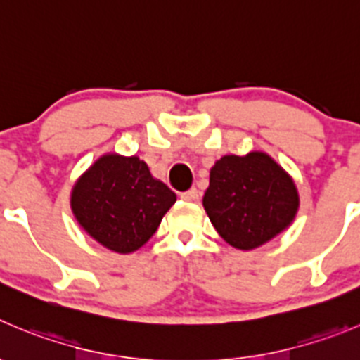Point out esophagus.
<instances>
[{
  "label": "esophagus",
  "instance_id": "1",
  "mask_svg": "<svg viewBox=\"0 0 360 360\" xmlns=\"http://www.w3.org/2000/svg\"><path fill=\"white\" fill-rule=\"evenodd\" d=\"M181 199L186 200V202H197L199 200V190L197 188H190V190L181 193Z\"/></svg>",
  "mask_w": 360,
  "mask_h": 360
}]
</instances>
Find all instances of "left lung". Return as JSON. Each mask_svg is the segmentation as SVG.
Returning a JSON list of instances; mask_svg holds the SVG:
<instances>
[{
	"label": "left lung",
	"instance_id": "1",
	"mask_svg": "<svg viewBox=\"0 0 360 360\" xmlns=\"http://www.w3.org/2000/svg\"><path fill=\"white\" fill-rule=\"evenodd\" d=\"M204 210L224 240L250 250L286 229L298 210L295 183L263 153L224 156L210 174Z\"/></svg>",
	"mask_w": 360,
	"mask_h": 360
}]
</instances>
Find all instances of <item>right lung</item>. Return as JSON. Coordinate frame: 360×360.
<instances>
[{"mask_svg":"<svg viewBox=\"0 0 360 360\" xmlns=\"http://www.w3.org/2000/svg\"><path fill=\"white\" fill-rule=\"evenodd\" d=\"M176 193L154 179L146 161L108 154L74 184L70 207L79 226L106 248L127 254L156 233Z\"/></svg>","mask_w":360,"mask_h":360,"instance_id":"add662e5","label":"right lung"}]
</instances>
